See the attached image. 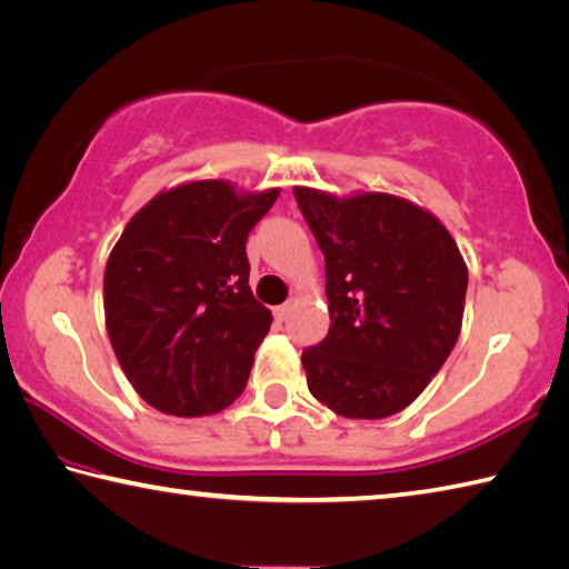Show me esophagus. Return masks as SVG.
I'll list each match as a JSON object with an SVG mask.
<instances>
[{
  "label": "esophagus",
  "mask_w": 569,
  "mask_h": 569,
  "mask_svg": "<svg viewBox=\"0 0 569 569\" xmlns=\"http://www.w3.org/2000/svg\"><path fill=\"white\" fill-rule=\"evenodd\" d=\"M289 312H292V305H289V302H284V305H280V307H274V319H277V321H287V319H289Z\"/></svg>",
  "instance_id": "esophagus-1"
}]
</instances>
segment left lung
I'll list each match as a JSON object with an SVG mask.
<instances>
[{
    "label": "left lung",
    "mask_w": 569,
    "mask_h": 569,
    "mask_svg": "<svg viewBox=\"0 0 569 569\" xmlns=\"http://www.w3.org/2000/svg\"><path fill=\"white\" fill-rule=\"evenodd\" d=\"M325 254L329 331L302 351L315 399L347 418L403 411L453 351L468 289L458 244L413 202L295 188Z\"/></svg>",
    "instance_id": "obj_1"
}]
</instances>
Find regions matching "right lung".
I'll return each mask as SVG.
<instances>
[{
  "mask_svg": "<svg viewBox=\"0 0 569 569\" xmlns=\"http://www.w3.org/2000/svg\"><path fill=\"white\" fill-rule=\"evenodd\" d=\"M277 196L198 180L160 192L126 224L103 274L106 329L153 409L208 416L242 393L272 325L248 284L244 244Z\"/></svg>",
  "mask_w": 569,
  "mask_h": 569,
  "instance_id": "add662e5",
  "label": "right lung"
}]
</instances>
